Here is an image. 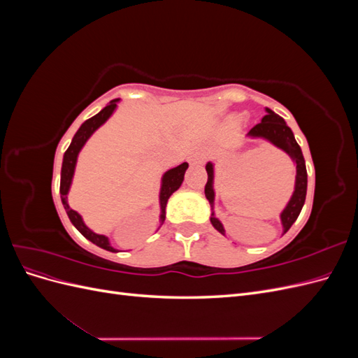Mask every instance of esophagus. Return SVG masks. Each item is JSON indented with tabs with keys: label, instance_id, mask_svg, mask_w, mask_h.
Returning <instances> with one entry per match:
<instances>
[{
	"label": "esophagus",
	"instance_id": "obj_1",
	"mask_svg": "<svg viewBox=\"0 0 358 358\" xmlns=\"http://www.w3.org/2000/svg\"><path fill=\"white\" fill-rule=\"evenodd\" d=\"M189 161L192 162V164H201V162L204 161V155L203 154H192L191 157H189Z\"/></svg>",
	"mask_w": 358,
	"mask_h": 358
}]
</instances>
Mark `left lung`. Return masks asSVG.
<instances>
[{
  "instance_id": "8db88e82",
  "label": "left lung",
  "mask_w": 358,
  "mask_h": 358,
  "mask_svg": "<svg viewBox=\"0 0 358 358\" xmlns=\"http://www.w3.org/2000/svg\"><path fill=\"white\" fill-rule=\"evenodd\" d=\"M267 115L262 119V122L257 124L251 131L248 133V137L252 138H264L267 142L275 145L276 148L282 149L285 154L289 155V158L294 161L296 164V185H294V192L285 206V209L280 213V222H282L284 227V234L289 230V227L296 222L299 218V215L301 212L303 204H305L306 200V189H308V171H306V164H305V158H303L301 149L299 143L296 142L294 134H292L291 128L287 125L282 117L276 115L273 110H270L266 107ZM206 171H208V183L204 187V194L206 199L209 200L210 208H212V215H210V222L218 230L221 234L225 236L224 225L221 221L216 218L215 212H213V206H215V189H213V178H215V171H213V164L212 162H208L206 164Z\"/></svg>"
}]
</instances>
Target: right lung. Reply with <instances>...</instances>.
<instances>
[{
	"instance_id": "obj_1",
	"label": "right lung",
	"mask_w": 358,
	"mask_h": 358,
	"mask_svg": "<svg viewBox=\"0 0 358 358\" xmlns=\"http://www.w3.org/2000/svg\"><path fill=\"white\" fill-rule=\"evenodd\" d=\"M117 101H119V99L112 100L100 113H96L95 116L90 117L88 121H85L80 125V128L78 129V133L74 134L69 149L66 150V154H64L62 169H61V183H59L61 201L64 204V209H66L71 224L86 237V239L91 241L96 246L106 249V251H110V252H117V251L110 245L109 237H106L104 234H96L91 229H88L86 224L83 222L82 216L70 208L67 196H69V191H70L71 182H73L74 169H76V162H78L79 152L82 150V148L85 146V143L88 142V138L107 121V119H109L113 115L116 106H117ZM187 169H188V162H183V164H180L175 169H170L164 173V175H162L161 189H159V208H161L159 227L162 225V222H164V220H166L167 201H169L171 194L175 192L176 189H179V187L182 185L183 175H185Z\"/></svg>"
}]
</instances>
